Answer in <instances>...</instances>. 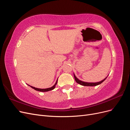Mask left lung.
Returning <instances> with one entry per match:
<instances>
[{
  "instance_id": "8db88e82",
  "label": "left lung",
  "mask_w": 130,
  "mask_h": 130,
  "mask_svg": "<svg viewBox=\"0 0 130 130\" xmlns=\"http://www.w3.org/2000/svg\"><path fill=\"white\" fill-rule=\"evenodd\" d=\"M74 78H75V80L76 81V82H77V84H80L82 86H97L98 85L101 84L102 82H104L106 79V78H107V77H106L105 78H104L103 80H102V81H101L100 82H95V83H89V82H83V81H82L81 80H79L75 76V75L74 74Z\"/></svg>"
}]
</instances>
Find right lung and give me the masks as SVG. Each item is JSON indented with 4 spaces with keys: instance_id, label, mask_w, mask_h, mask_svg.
I'll list each match as a JSON object with an SVG mask.
<instances>
[{
    "instance_id": "add662e5",
    "label": "right lung",
    "mask_w": 130,
    "mask_h": 130,
    "mask_svg": "<svg viewBox=\"0 0 130 130\" xmlns=\"http://www.w3.org/2000/svg\"><path fill=\"white\" fill-rule=\"evenodd\" d=\"M57 80L56 81L55 84V85L53 86V87H50V88H45V89L37 88H35V87H32V86H30V87H31V88H34V89H35L36 90H38V91H40V92H48V91H49V90H52L54 89L55 88V86H56V85L57 84Z\"/></svg>"
}]
</instances>
